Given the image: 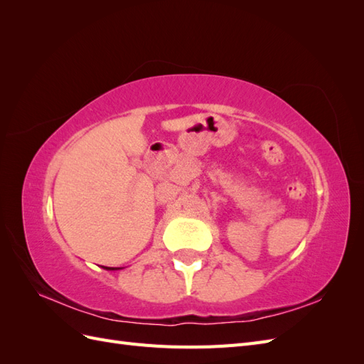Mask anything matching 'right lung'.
<instances>
[{
  "label": "right lung",
  "mask_w": 364,
  "mask_h": 364,
  "mask_svg": "<svg viewBox=\"0 0 364 364\" xmlns=\"http://www.w3.org/2000/svg\"><path fill=\"white\" fill-rule=\"evenodd\" d=\"M106 270H118V267H105Z\"/></svg>",
  "instance_id": "right-lung-1"
}]
</instances>
